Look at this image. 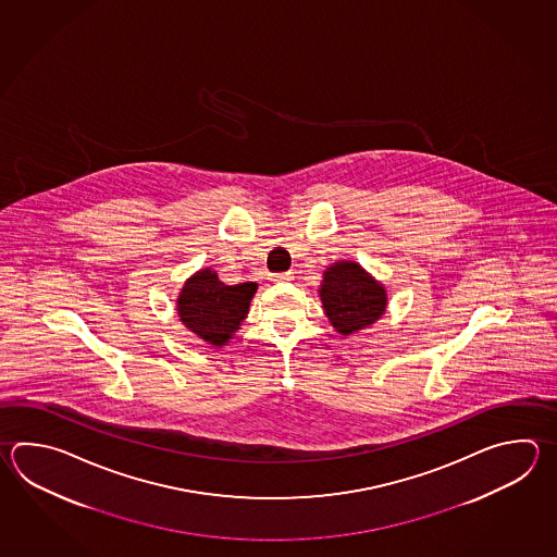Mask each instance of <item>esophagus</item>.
I'll return each instance as SVG.
<instances>
[{"mask_svg":"<svg viewBox=\"0 0 557 557\" xmlns=\"http://www.w3.org/2000/svg\"><path fill=\"white\" fill-rule=\"evenodd\" d=\"M292 280H294V273L292 272L272 275V282H275V284H285V282H292Z\"/></svg>","mask_w":557,"mask_h":557,"instance_id":"obj_1","label":"esophagus"}]
</instances>
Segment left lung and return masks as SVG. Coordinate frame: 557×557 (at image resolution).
<instances>
[{
	"instance_id": "1",
	"label": "left lung",
	"mask_w": 557,
	"mask_h": 557,
	"mask_svg": "<svg viewBox=\"0 0 557 557\" xmlns=\"http://www.w3.org/2000/svg\"><path fill=\"white\" fill-rule=\"evenodd\" d=\"M318 292L325 315L341 335L367 330L385 315L388 306L385 285L357 261L331 263Z\"/></svg>"
}]
</instances>
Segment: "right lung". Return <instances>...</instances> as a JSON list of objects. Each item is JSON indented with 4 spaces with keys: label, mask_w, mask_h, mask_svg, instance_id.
Returning a JSON list of instances; mask_svg holds the SVG:
<instances>
[{
    "label": "right lung",
    "mask_w": 557,
    "mask_h": 557,
    "mask_svg": "<svg viewBox=\"0 0 557 557\" xmlns=\"http://www.w3.org/2000/svg\"><path fill=\"white\" fill-rule=\"evenodd\" d=\"M256 282L226 285L210 268L190 275L176 297L182 325L212 347H224L248 318Z\"/></svg>",
    "instance_id": "obj_1"
}]
</instances>
